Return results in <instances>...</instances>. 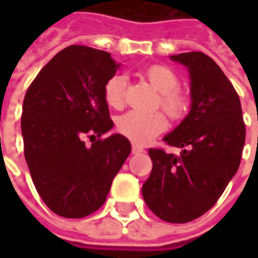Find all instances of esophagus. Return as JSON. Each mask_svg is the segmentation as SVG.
<instances>
[{"label":"esophagus","mask_w":258,"mask_h":258,"mask_svg":"<svg viewBox=\"0 0 258 258\" xmlns=\"http://www.w3.org/2000/svg\"><path fill=\"white\" fill-rule=\"evenodd\" d=\"M132 152H134V154H141V152H144V148L139 146V145L132 144Z\"/></svg>","instance_id":"esophagus-1"}]
</instances>
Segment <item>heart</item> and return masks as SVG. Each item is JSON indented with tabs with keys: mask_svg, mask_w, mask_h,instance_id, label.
Returning <instances> with one entry per match:
<instances>
[{
	"mask_svg": "<svg viewBox=\"0 0 258 258\" xmlns=\"http://www.w3.org/2000/svg\"><path fill=\"white\" fill-rule=\"evenodd\" d=\"M145 77L159 92V102L162 110L173 120L182 119L189 109V97L179 89V77L172 69L164 64L149 66L145 70ZM106 103L113 109L124 106L126 96V77L123 75L112 76L103 87ZM116 127L120 134L136 144H148L155 136L162 134L168 127V120L162 112L144 114L127 112L122 114Z\"/></svg>",
	"mask_w": 258,
	"mask_h": 258,
	"instance_id": "1",
	"label": "heart"
}]
</instances>
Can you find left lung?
Wrapping results in <instances>:
<instances>
[{
	"instance_id": "8db88e82",
	"label": "left lung",
	"mask_w": 258,
	"mask_h": 258,
	"mask_svg": "<svg viewBox=\"0 0 258 258\" xmlns=\"http://www.w3.org/2000/svg\"><path fill=\"white\" fill-rule=\"evenodd\" d=\"M188 67L191 112L166 135L181 154L151 148L152 171L142 186L149 210L166 223L201 217L224 192L241 161L245 124L240 97L220 66L201 51L171 55Z\"/></svg>"
}]
</instances>
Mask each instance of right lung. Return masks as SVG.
Masks as SVG:
<instances>
[{"label":"right lung","mask_w":258,"mask_h":258,"mask_svg":"<svg viewBox=\"0 0 258 258\" xmlns=\"http://www.w3.org/2000/svg\"><path fill=\"white\" fill-rule=\"evenodd\" d=\"M119 64L109 53L69 45L40 70L27 89L21 132L24 156L44 204L64 218H83L106 201L131 154L113 127L103 87ZM86 137L92 145H86Z\"/></svg>","instance_id":"obj_1"}]
</instances>
